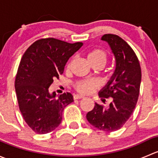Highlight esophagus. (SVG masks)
Here are the masks:
<instances>
[{
  "instance_id": "obj_1",
  "label": "esophagus",
  "mask_w": 158,
  "mask_h": 158,
  "mask_svg": "<svg viewBox=\"0 0 158 158\" xmlns=\"http://www.w3.org/2000/svg\"><path fill=\"white\" fill-rule=\"evenodd\" d=\"M84 98L82 95H73V99H80V98Z\"/></svg>"
}]
</instances>
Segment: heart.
I'll use <instances>...</instances> for the list:
<instances>
[{
  "mask_svg": "<svg viewBox=\"0 0 158 158\" xmlns=\"http://www.w3.org/2000/svg\"><path fill=\"white\" fill-rule=\"evenodd\" d=\"M87 58L92 66H104L108 60V55L106 51L100 49H95L90 51L87 54ZM72 61L69 62L68 66L71 65ZM98 83L93 79H83L76 81L73 83V88L77 92L80 94H89L98 89Z\"/></svg>",
  "mask_w": 158,
  "mask_h": 158,
  "instance_id": "1",
  "label": "heart"
}]
</instances>
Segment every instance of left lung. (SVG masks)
Wrapping results in <instances>:
<instances>
[{"mask_svg":"<svg viewBox=\"0 0 158 158\" xmlns=\"http://www.w3.org/2000/svg\"><path fill=\"white\" fill-rule=\"evenodd\" d=\"M109 43L115 59V70L111 79L99 92L103 103L109 99V107L95 104L86 114L88 122L104 131L111 132L124 126L138 102L141 81L139 60L126 41L115 34L103 35Z\"/></svg>","mask_w":158,"mask_h":158,"instance_id":"8db88e82","label":"left lung"}]
</instances>
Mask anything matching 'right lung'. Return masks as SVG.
<instances>
[{
    "label": "right lung",
    "instance_id": "1",
    "mask_svg": "<svg viewBox=\"0 0 158 158\" xmlns=\"http://www.w3.org/2000/svg\"><path fill=\"white\" fill-rule=\"evenodd\" d=\"M83 45L69 44L52 37L37 40L22 56L15 78L19 109L23 119L35 133L51 132L61 123L63 111L73 102L69 92L51 95L53 79L63 74L68 60Z\"/></svg>",
    "mask_w": 158,
    "mask_h": 158
}]
</instances>
